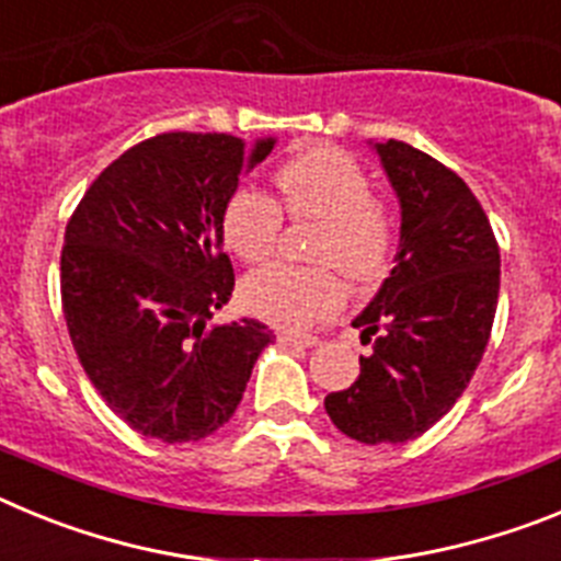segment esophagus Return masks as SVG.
Instances as JSON below:
<instances>
[{
	"label": "esophagus",
	"instance_id": "obj_1",
	"mask_svg": "<svg viewBox=\"0 0 561 561\" xmlns=\"http://www.w3.org/2000/svg\"><path fill=\"white\" fill-rule=\"evenodd\" d=\"M277 342H280V345H295V348H314L320 340L311 334H277Z\"/></svg>",
	"mask_w": 561,
	"mask_h": 561
}]
</instances>
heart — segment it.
Wrapping results in <instances>:
<instances>
[{
    "instance_id": "heart-1",
    "label": "heart",
    "mask_w": 561,
    "mask_h": 561,
    "mask_svg": "<svg viewBox=\"0 0 561 561\" xmlns=\"http://www.w3.org/2000/svg\"><path fill=\"white\" fill-rule=\"evenodd\" d=\"M275 196L238 187L221 213V232L244 264H264L275 252L284 216L317 225L309 241L314 266L275 264L247 277L244 304L286 331H304L334 314L345 300L342 275L370 284L388 272L396 250V216L374 196L365 168L336 146L291 153L272 176Z\"/></svg>"
}]
</instances>
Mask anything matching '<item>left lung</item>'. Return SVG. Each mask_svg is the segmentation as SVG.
Wrapping results in <instances>:
<instances>
[{"label":"left lung","instance_id":"obj_1","mask_svg":"<svg viewBox=\"0 0 561 561\" xmlns=\"http://www.w3.org/2000/svg\"><path fill=\"white\" fill-rule=\"evenodd\" d=\"M401 202L396 266L354 320L370 354L351 388L325 396L334 427L362 444H404L453 410L492 336L500 247L453 168L401 140L376 142Z\"/></svg>","mask_w":561,"mask_h":561}]
</instances>
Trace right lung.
<instances>
[{"label": "right lung", "instance_id": "right-lung-1", "mask_svg": "<svg viewBox=\"0 0 561 561\" xmlns=\"http://www.w3.org/2000/svg\"><path fill=\"white\" fill-rule=\"evenodd\" d=\"M275 140L165 131L98 176L69 216L61 306L81 368L128 427L199 440L236 413L272 342L257 320L210 325L236 275L221 213Z\"/></svg>", "mask_w": 561, "mask_h": 561}]
</instances>
